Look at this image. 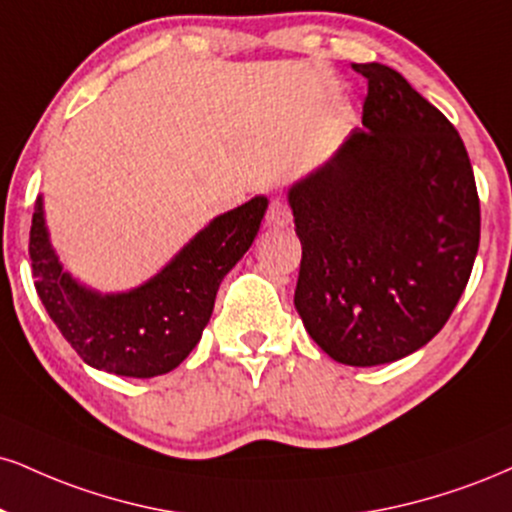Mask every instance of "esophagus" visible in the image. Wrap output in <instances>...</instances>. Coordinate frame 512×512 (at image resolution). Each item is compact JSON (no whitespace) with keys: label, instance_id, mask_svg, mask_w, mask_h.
<instances>
[{"label":"esophagus","instance_id":"1","mask_svg":"<svg viewBox=\"0 0 512 512\" xmlns=\"http://www.w3.org/2000/svg\"><path fill=\"white\" fill-rule=\"evenodd\" d=\"M264 221H267V226H274V229L291 224V207H288L286 202L276 197V200H272V205H269L267 217H264Z\"/></svg>","mask_w":512,"mask_h":512}]
</instances>
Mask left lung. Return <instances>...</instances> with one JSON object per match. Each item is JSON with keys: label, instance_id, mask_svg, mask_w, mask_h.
Here are the masks:
<instances>
[{"label": "left lung", "instance_id": "8db88e82", "mask_svg": "<svg viewBox=\"0 0 512 512\" xmlns=\"http://www.w3.org/2000/svg\"><path fill=\"white\" fill-rule=\"evenodd\" d=\"M367 78L362 126L288 190L303 243L295 310L353 367L427 346L463 295L479 248V195L453 123L391 66Z\"/></svg>", "mask_w": 512, "mask_h": 512}]
</instances>
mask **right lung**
Wrapping results in <instances>:
<instances>
[{"instance_id":"right-lung-1","label":"right lung","mask_w":512,"mask_h":512,"mask_svg":"<svg viewBox=\"0 0 512 512\" xmlns=\"http://www.w3.org/2000/svg\"><path fill=\"white\" fill-rule=\"evenodd\" d=\"M267 197L209 221L157 276L128 293H95L59 264L49 243L42 197L30 226L35 291L61 336L90 367L150 379L171 372L200 341L219 283L260 231Z\"/></svg>"}]
</instances>
